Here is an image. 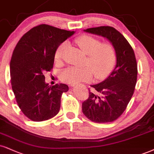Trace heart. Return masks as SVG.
Wrapping results in <instances>:
<instances>
[{
	"label": "heart",
	"instance_id": "b5f03b06",
	"mask_svg": "<svg viewBox=\"0 0 154 154\" xmlns=\"http://www.w3.org/2000/svg\"><path fill=\"white\" fill-rule=\"evenodd\" d=\"M79 48L87 55L86 64L88 66L77 68L71 66L66 68L60 74L64 82L75 85L83 81L91 80L94 76L101 79L109 74L115 65L116 54L114 46L111 43H101L99 39L83 35L75 39ZM67 43L60 44L55 53V59L57 61L62 58Z\"/></svg>",
	"mask_w": 154,
	"mask_h": 154
}]
</instances>
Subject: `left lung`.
Wrapping results in <instances>:
<instances>
[{
  "label": "left lung",
  "instance_id": "left-lung-1",
  "mask_svg": "<svg viewBox=\"0 0 154 154\" xmlns=\"http://www.w3.org/2000/svg\"><path fill=\"white\" fill-rule=\"evenodd\" d=\"M84 31L109 40L115 48L116 64L105 80L92 85L95 91L89 90L88 99L82 103V111L95 123L112 122L126 110L135 90L138 74L135 54L128 41L114 28L100 26Z\"/></svg>",
  "mask_w": 154,
  "mask_h": 154
}]
</instances>
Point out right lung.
<instances>
[{"mask_svg": "<svg viewBox=\"0 0 154 154\" xmlns=\"http://www.w3.org/2000/svg\"><path fill=\"white\" fill-rule=\"evenodd\" d=\"M74 33L41 24L25 33L15 47L10 63L12 89L19 108L31 121L48 120L59 112L68 86H49L44 73L54 67L58 47Z\"/></svg>", "mask_w": 154, "mask_h": 154, "instance_id": "right-lung-1", "label": "right lung"}]
</instances>
